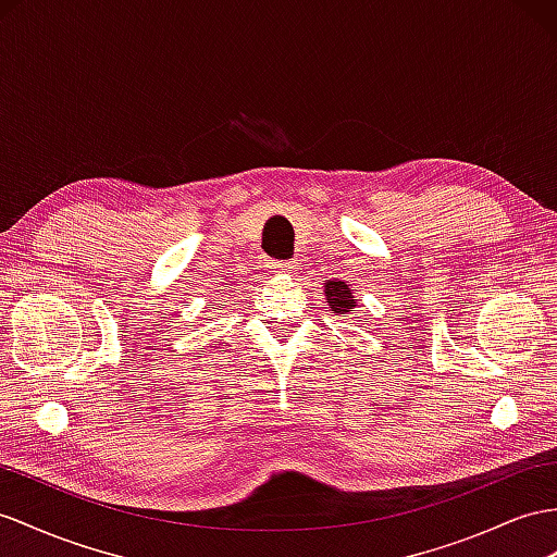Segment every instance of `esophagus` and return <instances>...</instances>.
I'll use <instances>...</instances> for the list:
<instances>
[{
  "label": "esophagus",
  "instance_id": "1",
  "mask_svg": "<svg viewBox=\"0 0 557 557\" xmlns=\"http://www.w3.org/2000/svg\"><path fill=\"white\" fill-rule=\"evenodd\" d=\"M268 268H273V273H294L296 261H270Z\"/></svg>",
  "mask_w": 557,
  "mask_h": 557
}]
</instances>
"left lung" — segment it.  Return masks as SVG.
<instances>
[{
	"label": "left lung",
	"instance_id": "obj_1",
	"mask_svg": "<svg viewBox=\"0 0 557 557\" xmlns=\"http://www.w3.org/2000/svg\"><path fill=\"white\" fill-rule=\"evenodd\" d=\"M324 294H326V304H330L332 310L338 312V315H348L355 306V296L348 289L346 282H334V280L326 282Z\"/></svg>",
	"mask_w": 557,
	"mask_h": 557
}]
</instances>
